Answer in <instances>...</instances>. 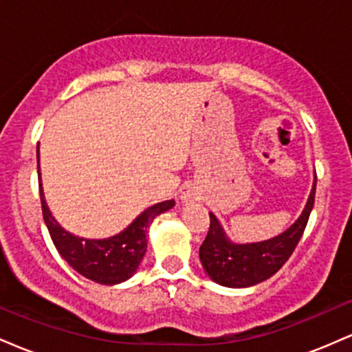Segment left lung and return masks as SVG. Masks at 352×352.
<instances>
[{"label":"left lung","mask_w":352,"mask_h":352,"mask_svg":"<svg viewBox=\"0 0 352 352\" xmlns=\"http://www.w3.org/2000/svg\"><path fill=\"white\" fill-rule=\"evenodd\" d=\"M316 175L301 215L280 235L254 243H236L210 212V230L200 246V261L210 280L227 288H250L272 278L288 261L305 232L314 204Z\"/></svg>","instance_id":"left-lung-1"}]
</instances>
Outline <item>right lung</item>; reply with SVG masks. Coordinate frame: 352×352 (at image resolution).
<instances>
[{"instance_id": "obj_1", "label": "right lung", "mask_w": 352, "mask_h": 352, "mask_svg": "<svg viewBox=\"0 0 352 352\" xmlns=\"http://www.w3.org/2000/svg\"><path fill=\"white\" fill-rule=\"evenodd\" d=\"M39 164V151H38ZM39 195H41L43 217L56 250L66 263L87 280L99 285H119L132 278L147 253V230L153 218L173 208L175 201L165 200L144 210L122 232L109 238H82L72 235L52 217L41 184V168L38 165Z\"/></svg>"}]
</instances>
